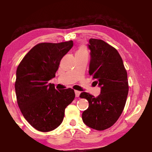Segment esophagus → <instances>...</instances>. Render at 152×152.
<instances>
[{
    "mask_svg": "<svg viewBox=\"0 0 152 152\" xmlns=\"http://www.w3.org/2000/svg\"><path fill=\"white\" fill-rule=\"evenodd\" d=\"M75 96L77 97H78L79 96H80L81 92H80V91H75Z\"/></svg>",
    "mask_w": 152,
    "mask_h": 152,
    "instance_id": "34e87169",
    "label": "esophagus"
}]
</instances>
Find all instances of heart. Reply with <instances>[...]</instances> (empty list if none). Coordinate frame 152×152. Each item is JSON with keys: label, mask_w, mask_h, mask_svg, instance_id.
<instances>
[{"label": "heart", "mask_w": 152, "mask_h": 152, "mask_svg": "<svg viewBox=\"0 0 152 152\" xmlns=\"http://www.w3.org/2000/svg\"><path fill=\"white\" fill-rule=\"evenodd\" d=\"M84 52H87L86 49L84 47H81L80 48V49L77 51V53H84Z\"/></svg>", "instance_id": "b5f03b06"}]
</instances>
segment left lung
Listing matches in <instances>:
<instances>
[{
    "label": "left lung",
    "mask_w": 152,
    "mask_h": 152,
    "mask_svg": "<svg viewBox=\"0 0 152 152\" xmlns=\"http://www.w3.org/2000/svg\"><path fill=\"white\" fill-rule=\"evenodd\" d=\"M89 75L101 88L97 97L88 93L80 94L88 101L83 112V122L88 127L102 131L113 126L121 115L129 92L127 73L120 54L101 39H90Z\"/></svg>",
    "instance_id": "obj_1"
}]
</instances>
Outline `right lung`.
Segmentation results:
<instances>
[{"mask_svg":"<svg viewBox=\"0 0 152 152\" xmlns=\"http://www.w3.org/2000/svg\"><path fill=\"white\" fill-rule=\"evenodd\" d=\"M72 46V41L39 43L27 53L16 70L18 105L27 121L40 132L58 127L66 107L75 97L73 89L57 91L48 83L55 77L62 57Z\"/></svg>","mask_w":152,"mask_h":152,"instance_id":"add662e5","label":"right lung"}]
</instances>
